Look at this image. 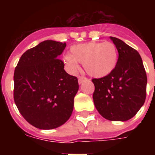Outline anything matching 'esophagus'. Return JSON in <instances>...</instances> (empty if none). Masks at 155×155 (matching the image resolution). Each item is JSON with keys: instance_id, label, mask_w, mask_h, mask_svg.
Wrapping results in <instances>:
<instances>
[{"instance_id": "obj_1", "label": "esophagus", "mask_w": 155, "mask_h": 155, "mask_svg": "<svg viewBox=\"0 0 155 155\" xmlns=\"http://www.w3.org/2000/svg\"><path fill=\"white\" fill-rule=\"evenodd\" d=\"M87 80V78L84 77V76H79V78H78V82H79V84H82L84 80Z\"/></svg>"}]
</instances>
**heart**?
<instances>
[{"label": "heart", "instance_id": "b5f03b06", "mask_svg": "<svg viewBox=\"0 0 155 155\" xmlns=\"http://www.w3.org/2000/svg\"><path fill=\"white\" fill-rule=\"evenodd\" d=\"M70 54L63 57L66 68L75 72L79 63L84 65L85 71L92 77L101 78L113 72L118 61L117 48L110 42H88L74 45Z\"/></svg>", "mask_w": 155, "mask_h": 155}]
</instances>
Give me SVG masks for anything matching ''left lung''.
<instances>
[{
  "label": "left lung",
  "mask_w": 155,
  "mask_h": 155,
  "mask_svg": "<svg viewBox=\"0 0 155 155\" xmlns=\"http://www.w3.org/2000/svg\"><path fill=\"white\" fill-rule=\"evenodd\" d=\"M118 51L113 72L92 79L93 101L99 113L108 120L125 121L134 117L144 104L147 77L139 53L122 40L110 37Z\"/></svg>",
  "instance_id": "left-lung-1"
}]
</instances>
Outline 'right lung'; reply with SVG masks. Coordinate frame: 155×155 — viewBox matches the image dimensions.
<instances>
[{
    "instance_id": "add662e5",
    "label": "right lung",
    "mask_w": 155,
    "mask_h": 155,
    "mask_svg": "<svg viewBox=\"0 0 155 155\" xmlns=\"http://www.w3.org/2000/svg\"><path fill=\"white\" fill-rule=\"evenodd\" d=\"M66 42L46 40L23 54L13 75V98L22 117L40 130H52L70 118L77 78L60 59Z\"/></svg>"
}]
</instances>
